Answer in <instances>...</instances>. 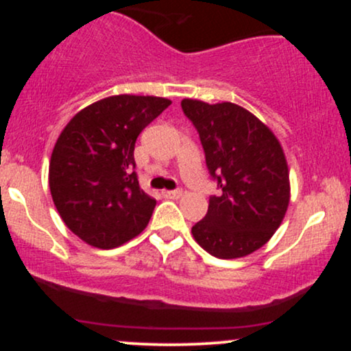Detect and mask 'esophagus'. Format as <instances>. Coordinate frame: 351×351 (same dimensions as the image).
<instances>
[{"label":"esophagus","mask_w":351,"mask_h":351,"mask_svg":"<svg viewBox=\"0 0 351 351\" xmlns=\"http://www.w3.org/2000/svg\"><path fill=\"white\" fill-rule=\"evenodd\" d=\"M165 198H170V199H178L183 196V189H171V191H163Z\"/></svg>","instance_id":"obj_1"}]
</instances>
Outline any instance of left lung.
<instances>
[{
    "instance_id": "obj_1",
    "label": "left lung",
    "mask_w": 351,
    "mask_h": 351,
    "mask_svg": "<svg viewBox=\"0 0 351 351\" xmlns=\"http://www.w3.org/2000/svg\"><path fill=\"white\" fill-rule=\"evenodd\" d=\"M181 108L198 130L209 175L221 189L209 196L193 237L219 259L247 256L271 239L287 211L284 150L267 125L236 104L183 99Z\"/></svg>"
}]
</instances>
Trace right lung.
<instances>
[{
    "label": "right lung",
    "instance_id": "right-lung-1",
    "mask_svg": "<svg viewBox=\"0 0 351 351\" xmlns=\"http://www.w3.org/2000/svg\"><path fill=\"white\" fill-rule=\"evenodd\" d=\"M171 104L112 95L77 112L51 155L49 188L64 224L84 243L119 247L147 228L156 201L135 173L136 136Z\"/></svg>",
    "mask_w": 351,
    "mask_h": 351
}]
</instances>
